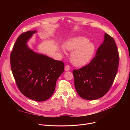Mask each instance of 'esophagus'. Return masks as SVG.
Segmentation results:
<instances>
[{"label":"esophagus","instance_id":"34e87169","mask_svg":"<svg viewBox=\"0 0 130 130\" xmlns=\"http://www.w3.org/2000/svg\"><path fill=\"white\" fill-rule=\"evenodd\" d=\"M70 67L69 65H66L65 67V71H70Z\"/></svg>","mask_w":130,"mask_h":130}]
</instances>
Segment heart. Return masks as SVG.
Instances as JSON below:
<instances>
[{
	"mask_svg": "<svg viewBox=\"0 0 130 130\" xmlns=\"http://www.w3.org/2000/svg\"><path fill=\"white\" fill-rule=\"evenodd\" d=\"M84 37L70 39L65 44L66 49L73 52L71 55L72 63L75 66H83L89 63L95 52V46Z\"/></svg>",
	"mask_w": 130,
	"mask_h": 130,
	"instance_id": "b5f03b06",
	"label": "heart"
}]
</instances>
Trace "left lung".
<instances>
[{
    "label": "left lung",
    "mask_w": 130,
    "mask_h": 130,
    "mask_svg": "<svg viewBox=\"0 0 130 130\" xmlns=\"http://www.w3.org/2000/svg\"><path fill=\"white\" fill-rule=\"evenodd\" d=\"M119 54L115 40L107 33L95 56L87 65L73 71L77 93L83 99L96 100L110 90L118 70Z\"/></svg>",
    "instance_id": "1"
}]
</instances>
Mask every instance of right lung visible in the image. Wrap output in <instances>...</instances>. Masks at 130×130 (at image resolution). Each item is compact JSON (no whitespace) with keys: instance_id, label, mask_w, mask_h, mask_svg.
Segmentation results:
<instances>
[{"instance_id":"right-lung-1","label":"right lung","mask_w":130,"mask_h":130,"mask_svg":"<svg viewBox=\"0 0 130 130\" xmlns=\"http://www.w3.org/2000/svg\"><path fill=\"white\" fill-rule=\"evenodd\" d=\"M36 32L27 31L17 38L10 54V66L20 92L30 99L42 102L54 93L64 64L29 48L27 40Z\"/></svg>"}]
</instances>
